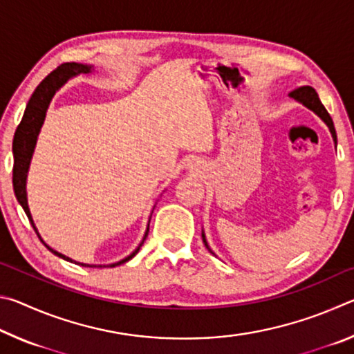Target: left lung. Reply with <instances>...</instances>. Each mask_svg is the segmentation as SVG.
<instances>
[{
  "instance_id": "obj_1",
  "label": "left lung",
  "mask_w": 354,
  "mask_h": 354,
  "mask_svg": "<svg viewBox=\"0 0 354 354\" xmlns=\"http://www.w3.org/2000/svg\"><path fill=\"white\" fill-rule=\"evenodd\" d=\"M289 97H292L293 100L299 101V103H303L304 106L309 107L310 111H314V112L317 113V115H319V117L323 120V122H325V123L328 124V128H329V131H331V134H333L334 142L337 143V136H335V129H334L333 118L329 117V113H328V111L325 109V106L322 104V101H320V98H319V95H317L315 88H313L310 86H301V87L295 88V91H292V92L289 93ZM203 242H205V245L207 247V242H206V239H205V234H203ZM207 248H209V247H207Z\"/></svg>"
}]
</instances>
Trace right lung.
Here are the masks:
<instances>
[{"label": "right lung", "mask_w": 354, "mask_h": 354, "mask_svg": "<svg viewBox=\"0 0 354 354\" xmlns=\"http://www.w3.org/2000/svg\"><path fill=\"white\" fill-rule=\"evenodd\" d=\"M91 71H92V65H84V64H76V62H67V64L59 65V67L55 71H51V73L48 75L45 80L39 84L37 88L34 91L32 97L28 101L26 109H25V113H23V118L19 124V128H17V131H15L14 142H12V153H14L12 184H14V192H15L17 200H19V203L23 207V211H25V214L28 215V218H29V221H31L34 231L37 232V236H39V231L34 225L31 212H29L28 196H26V178H28L29 164H31V158H32V153L35 148V142H37V136L40 133L41 124H44L46 109H48V106H50L53 97H55V93L70 80V77H73L76 75L91 73ZM147 236H148V230L145 232V236H143V241L140 242L139 247H137L133 253H131L128 257H124V259H122V261L111 263V266H88V263H81V266L103 268V267H115V266H120V263H124L127 261L133 259V257L137 254V251L140 250L143 242H145ZM40 241H41V237H40ZM45 247L50 250L51 253H55L56 256L62 257V259L71 262L70 257L57 253L56 250L48 247L46 243H45Z\"/></svg>", "instance_id": "1"}]
</instances>
